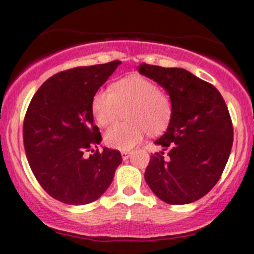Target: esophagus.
I'll return each instance as SVG.
<instances>
[{"label": "esophagus", "mask_w": 254, "mask_h": 254, "mask_svg": "<svg viewBox=\"0 0 254 254\" xmlns=\"http://www.w3.org/2000/svg\"><path fill=\"white\" fill-rule=\"evenodd\" d=\"M130 155H131V152H130V151H123L122 152V157H123V160H127V158L130 157Z\"/></svg>", "instance_id": "34e87169"}]
</instances>
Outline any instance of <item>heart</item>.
Masks as SVG:
<instances>
[{
    "instance_id": "obj_1",
    "label": "heart",
    "mask_w": 254,
    "mask_h": 254,
    "mask_svg": "<svg viewBox=\"0 0 254 254\" xmlns=\"http://www.w3.org/2000/svg\"><path fill=\"white\" fill-rule=\"evenodd\" d=\"M127 120L112 127L104 141L112 148L130 150L143 135L165 131L173 115L170 96L142 76L132 75L112 84L111 91H99L92 101V112L101 127H108L122 117Z\"/></svg>"
}]
</instances>
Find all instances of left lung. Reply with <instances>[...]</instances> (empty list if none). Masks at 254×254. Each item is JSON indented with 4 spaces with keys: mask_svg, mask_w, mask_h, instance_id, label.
I'll list each match as a JSON object with an SVG mask.
<instances>
[{
    "mask_svg": "<svg viewBox=\"0 0 254 254\" xmlns=\"http://www.w3.org/2000/svg\"><path fill=\"white\" fill-rule=\"evenodd\" d=\"M139 72L170 96L173 115L156 145L168 150L151 156L145 181L165 203L183 205L209 193L222 175L234 142L229 111L212 84L184 68L141 64Z\"/></svg>",
    "mask_w": 254,
    "mask_h": 254,
    "instance_id": "8db88e82",
    "label": "left lung"
}]
</instances>
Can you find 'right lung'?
Instances as JSON below:
<instances>
[{
	"label": "right lung",
	"instance_id": "right-lung-1",
	"mask_svg": "<svg viewBox=\"0 0 254 254\" xmlns=\"http://www.w3.org/2000/svg\"><path fill=\"white\" fill-rule=\"evenodd\" d=\"M120 64L115 60L56 73L30 101L23 124L25 155L43 189L61 203L86 205L97 200L122 163L119 151L107 147L84 156L102 141L93 123V97Z\"/></svg>",
	"mask_w": 254,
	"mask_h": 254
}]
</instances>
